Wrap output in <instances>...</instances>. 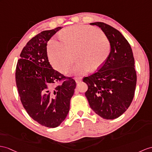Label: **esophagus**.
I'll use <instances>...</instances> for the list:
<instances>
[{
  "instance_id": "obj_1",
  "label": "esophagus",
  "mask_w": 152,
  "mask_h": 152,
  "mask_svg": "<svg viewBox=\"0 0 152 152\" xmlns=\"http://www.w3.org/2000/svg\"><path fill=\"white\" fill-rule=\"evenodd\" d=\"M81 81H82V79L81 78H75L76 83H80Z\"/></svg>"
}]
</instances>
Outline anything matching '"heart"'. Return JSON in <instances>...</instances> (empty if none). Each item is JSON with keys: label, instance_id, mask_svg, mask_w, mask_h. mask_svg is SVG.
<instances>
[{"label": "heart", "instance_id": "heart-1", "mask_svg": "<svg viewBox=\"0 0 152 152\" xmlns=\"http://www.w3.org/2000/svg\"><path fill=\"white\" fill-rule=\"evenodd\" d=\"M60 40L51 39L48 54L51 64L61 72L74 60L78 62L66 70L68 75H84L104 63L112 50V43L101 29L87 25H75L59 33Z\"/></svg>", "mask_w": 152, "mask_h": 152}]
</instances>
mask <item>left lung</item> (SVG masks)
<instances>
[{
    "label": "left lung",
    "instance_id": "1",
    "mask_svg": "<svg viewBox=\"0 0 152 152\" xmlns=\"http://www.w3.org/2000/svg\"><path fill=\"white\" fill-rule=\"evenodd\" d=\"M101 28L112 43L106 62L97 72L85 77V95L91 108L105 119L123 114L134 99L137 83L135 60L132 48L121 33L104 23H91Z\"/></svg>",
    "mask_w": 152,
    "mask_h": 152
}]
</instances>
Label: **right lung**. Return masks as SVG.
I'll use <instances>...</instances> for the list:
<instances>
[{"label":"right lung","mask_w":152,"mask_h":152,"mask_svg":"<svg viewBox=\"0 0 152 152\" xmlns=\"http://www.w3.org/2000/svg\"><path fill=\"white\" fill-rule=\"evenodd\" d=\"M61 28L43 31L29 40L16 67V84L23 107L33 120L48 128L57 127L66 119L76 86L72 77L55 70L48 61L47 42Z\"/></svg>","instance_id":"right-lung-1"}]
</instances>
